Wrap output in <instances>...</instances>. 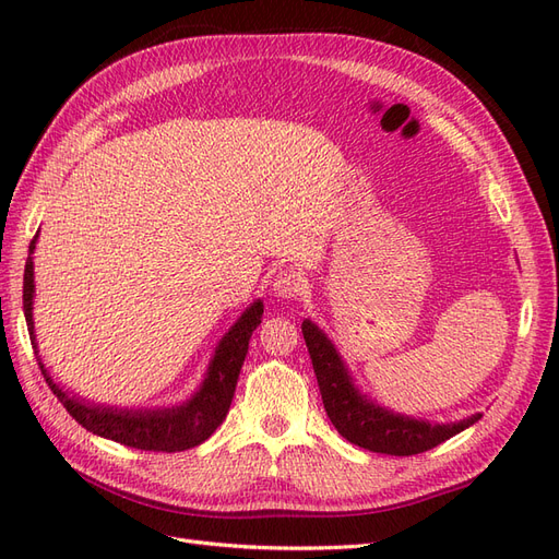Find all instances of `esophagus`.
<instances>
[{"mask_svg":"<svg viewBox=\"0 0 559 559\" xmlns=\"http://www.w3.org/2000/svg\"><path fill=\"white\" fill-rule=\"evenodd\" d=\"M273 292L282 298H298L306 292V280L296 270H282L273 282Z\"/></svg>","mask_w":559,"mask_h":559,"instance_id":"34e87169","label":"esophagus"}]
</instances>
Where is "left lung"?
<instances>
[{"mask_svg": "<svg viewBox=\"0 0 559 559\" xmlns=\"http://www.w3.org/2000/svg\"><path fill=\"white\" fill-rule=\"evenodd\" d=\"M300 329L310 352L326 415L337 433L347 438L349 443L380 454L411 456L445 443L448 438L480 419V415H473L454 421V425H427V421L401 417L373 405L349 382L347 370L329 337L310 319L302 321Z\"/></svg>", "mask_w": 559, "mask_h": 559, "instance_id": "8db88e82", "label": "left lung"}]
</instances>
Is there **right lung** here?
Instances as JSON below:
<instances>
[{
  "instance_id": "obj_1",
  "label": "right lung",
  "mask_w": 559,
  "mask_h": 559,
  "mask_svg": "<svg viewBox=\"0 0 559 559\" xmlns=\"http://www.w3.org/2000/svg\"><path fill=\"white\" fill-rule=\"evenodd\" d=\"M32 249H35V240L29 242V253ZM32 294H35V270H32V257H27L23 275V310L27 319L32 349L37 352L35 326H32L35 324V321H32ZM261 314L263 306L259 300L253 302V306L238 319V324L224 335V341L218 343L200 392L189 403L181 405V408L173 411L134 413L81 403L67 396L62 389L48 378L44 364L39 359L37 361L50 392L58 396V401L64 405V411L70 413L83 429H88L97 436H105L109 441L128 448L154 452H181L207 441L214 429L226 419L247 357L251 333L261 324Z\"/></svg>"
}]
</instances>
